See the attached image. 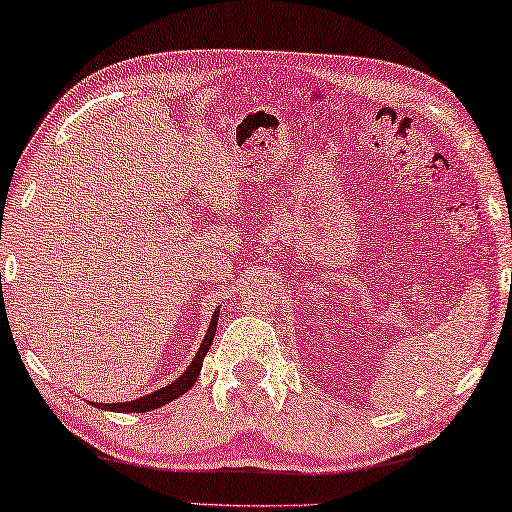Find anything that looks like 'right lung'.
Listing matches in <instances>:
<instances>
[{"mask_svg": "<svg viewBox=\"0 0 512 512\" xmlns=\"http://www.w3.org/2000/svg\"><path fill=\"white\" fill-rule=\"evenodd\" d=\"M218 312H221V307H216L212 321H209V328H207V335L202 339V344L198 348L196 358L191 360L189 369H186L180 378H175L173 383L166 385V387H159L154 389V392L139 396V399L134 401H125V403H93L95 408L100 410H109V412H150V410H157L161 405H166L170 401H175L177 396H182L189 392L196 383L198 376H200V369H202V360H205V355L209 351V346L214 342V335H216V326H218Z\"/></svg>", "mask_w": 512, "mask_h": 512, "instance_id": "1", "label": "right lung"}]
</instances>
